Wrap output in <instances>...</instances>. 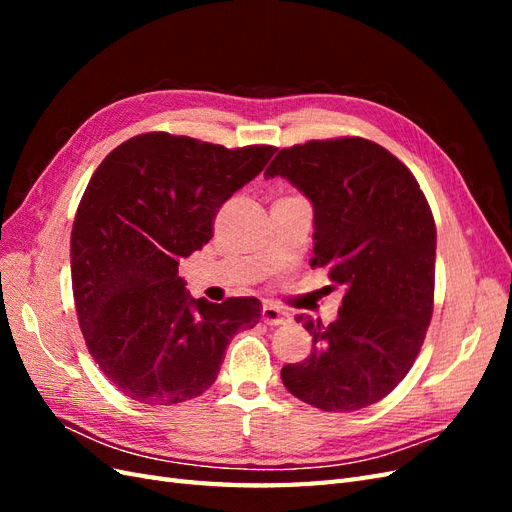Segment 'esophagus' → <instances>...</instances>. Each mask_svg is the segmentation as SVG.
I'll return each mask as SVG.
<instances>
[{"mask_svg": "<svg viewBox=\"0 0 512 512\" xmlns=\"http://www.w3.org/2000/svg\"><path fill=\"white\" fill-rule=\"evenodd\" d=\"M262 320H265L267 324H284L288 320V316L282 312L280 307L265 305L262 307Z\"/></svg>", "mask_w": 512, "mask_h": 512, "instance_id": "1", "label": "esophagus"}]
</instances>
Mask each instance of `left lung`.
<instances>
[{
  "mask_svg": "<svg viewBox=\"0 0 512 512\" xmlns=\"http://www.w3.org/2000/svg\"><path fill=\"white\" fill-rule=\"evenodd\" d=\"M265 177H284L314 207V269L344 288L322 324L299 314L312 352L282 367L286 389L324 412L376 404L406 378L429 327L436 222L410 170L365 138L282 149Z\"/></svg>",
  "mask_w": 512,
  "mask_h": 512,
  "instance_id": "1",
  "label": "left lung"
}]
</instances>
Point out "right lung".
Listing matches in <instances>:
<instances>
[{
    "label": "right lung",
    "instance_id": "add662e5",
    "mask_svg": "<svg viewBox=\"0 0 512 512\" xmlns=\"http://www.w3.org/2000/svg\"><path fill=\"white\" fill-rule=\"evenodd\" d=\"M275 151L149 132L89 179L70 237L72 292L91 356L126 397L173 406L203 395L230 339L258 324V299H194L177 271Z\"/></svg>",
    "mask_w": 512,
    "mask_h": 512
}]
</instances>
